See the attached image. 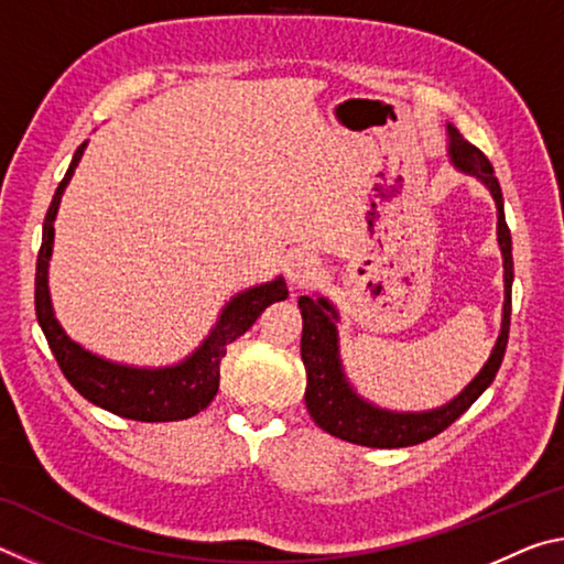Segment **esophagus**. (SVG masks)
I'll return each mask as SVG.
<instances>
[{
  "instance_id": "34e87169",
  "label": "esophagus",
  "mask_w": 564,
  "mask_h": 564,
  "mask_svg": "<svg viewBox=\"0 0 564 564\" xmlns=\"http://www.w3.org/2000/svg\"><path fill=\"white\" fill-rule=\"evenodd\" d=\"M318 273H321V261L313 253L299 251L285 261V275H289V281L295 285L311 283L313 279H318Z\"/></svg>"
}]
</instances>
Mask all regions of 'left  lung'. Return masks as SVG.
Segmentation results:
<instances>
[{"instance_id":"1","label":"left lung","mask_w":564,"mask_h":564,"mask_svg":"<svg viewBox=\"0 0 564 564\" xmlns=\"http://www.w3.org/2000/svg\"><path fill=\"white\" fill-rule=\"evenodd\" d=\"M447 133H451V156L455 164L467 174L480 178L490 188L495 204H498V241L505 259V308L500 338L495 343V350L490 360L485 362V368L453 403L431 410V413H388V410L360 400L352 393L346 376H343L333 305L326 299L301 295V358L305 366V378H308V383H305V408H308L313 423L326 433L340 437V441L366 447H408L431 441L437 433H443L447 425H453L480 398L482 390L492 383L505 348H508L512 311V238L502 212V191L488 156L473 147L470 141H465L455 127H447Z\"/></svg>"}]
</instances>
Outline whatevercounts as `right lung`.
Masks as SVG:
<instances>
[{
    "instance_id": "add662e5",
    "label": "right lung",
    "mask_w": 564,
    "mask_h": 564,
    "mask_svg": "<svg viewBox=\"0 0 564 564\" xmlns=\"http://www.w3.org/2000/svg\"><path fill=\"white\" fill-rule=\"evenodd\" d=\"M84 147L76 149L69 169L56 186L50 212L44 216L42 228V248L36 256V279H34V308L36 321L44 330L56 362H59L64 378L69 380L74 390L84 395L89 403L99 405L109 413L141 423H169V420H186L202 413L218 393V378H221V358L226 356V346L253 326L256 318L269 308L271 303L289 299L283 279L256 285L251 291L238 293L226 305L221 318H218L212 336L204 340L194 356L178 362L174 368L159 370H139L109 362L91 356L89 350L69 340L54 318L50 285H46V265H50L52 241H54V216L59 208L62 194L74 174L76 164L84 154Z\"/></svg>"
}]
</instances>
